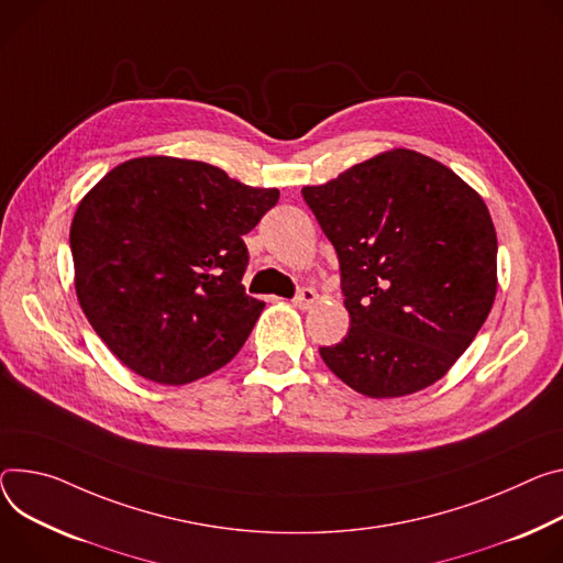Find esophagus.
Returning <instances> with one entry per match:
<instances>
[{
    "label": "esophagus",
    "mask_w": 563,
    "mask_h": 563,
    "mask_svg": "<svg viewBox=\"0 0 563 563\" xmlns=\"http://www.w3.org/2000/svg\"><path fill=\"white\" fill-rule=\"evenodd\" d=\"M298 310H310L312 305L317 302V291L312 289V287H302L296 296H294V300H291Z\"/></svg>",
    "instance_id": "obj_1"
}]
</instances>
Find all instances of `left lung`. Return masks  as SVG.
Returning a JSON list of instances; mask_svg holds the SVG:
<instances>
[{
	"instance_id": "8db88e82",
	"label": "left lung",
	"mask_w": 563,
	"mask_h": 563,
	"mask_svg": "<svg viewBox=\"0 0 563 563\" xmlns=\"http://www.w3.org/2000/svg\"><path fill=\"white\" fill-rule=\"evenodd\" d=\"M302 199L332 242L347 336L319 347L366 397H404L446 375L496 298V229L483 197L444 164L395 147Z\"/></svg>"
}]
</instances>
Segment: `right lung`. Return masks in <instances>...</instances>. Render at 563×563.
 I'll list each match as a JSON object with an SVG mask.
<instances>
[{"instance_id":"right-lung-1","label":"right lung","mask_w":563,"mask_h":563,"mask_svg":"<svg viewBox=\"0 0 563 563\" xmlns=\"http://www.w3.org/2000/svg\"><path fill=\"white\" fill-rule=\"evenodd\" d=\"M278 197L203 162L136 157L80 199L69 231L76 296L130 371L181 386L233 360L265 308L242 285V235Z\"/></svg>"}]
</instances>
